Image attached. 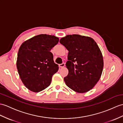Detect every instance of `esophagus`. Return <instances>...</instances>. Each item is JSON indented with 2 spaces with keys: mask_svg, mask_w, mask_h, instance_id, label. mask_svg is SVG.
<instances>
[{
  "mask_svg": "<svg viewBox=\"0 0 123 123\" xmlns=\"http://www.w3.org/2000/svg\"><path fill=\"white\" fill-rule=\"evenodd\" d=\"M65 66V63H64V62H62V64L59 65V67H61V68H63V67H64Z\"/></svg>",
  "mask_w": 123,
  "mask_h": 123,
  "instance_id": "obj_1",
  "label": "esophagus"
}]
</instances>
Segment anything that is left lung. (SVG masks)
I'll use <instances>...</instances> for the list:
<instances>
[{
    "label": "left lung",
    "mask_w": 123,
    "mask_h": 123,
    "mask_svg": "<svg viewBox=\"0 0 123 123\" xmlns=\"http://www.w3.org/2000/svg\"><path fill=\"white\" fill-rule=\"evenodd\" d=\"M69 51L66 84L78 93H85L99 80L103 68L102 54L92 38L78 34L67 35L59 41Z\"/></svg>",
    "instance_id": "left-lung-1"
}]
</instances>
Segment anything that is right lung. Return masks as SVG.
<instances>
[{
	"mask_svg": "<svg viewBox=\"0 0 123 123\" xmlns=\"http://www.w3.org/2000/svg\"><path fill=\"white\" fill-rule=\"evenodd\" d=\"M58 41L54 35L40 34L24 42L20 47L17 68L24 85L30 91L38 92L47 88L58 70L50 52Z\"/></svg>",
	"mask_w": 123,
	"mask_h": 123,
	"instance_id": "1",
	"label": "right lung"
}]
</instances>
